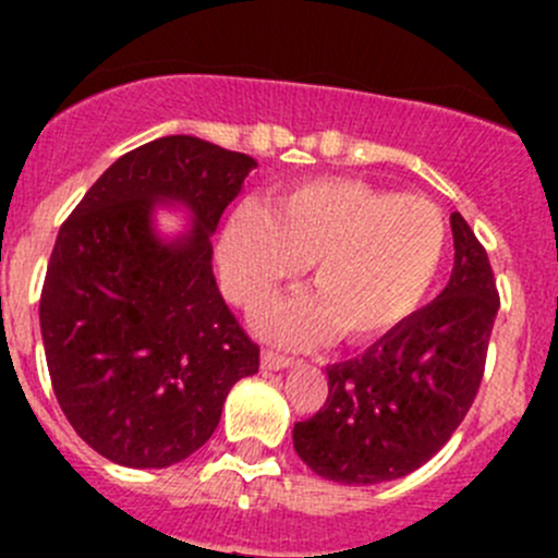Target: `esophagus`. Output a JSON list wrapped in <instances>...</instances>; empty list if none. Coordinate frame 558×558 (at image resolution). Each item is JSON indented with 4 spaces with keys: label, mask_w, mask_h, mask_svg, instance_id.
I'll use <instances>...</instances> for the list:
<instances>
[{
    "label": "esophagus",
    "mask_w": 558,
    "mask_h": 558,
    "mask_svg": "<svg viewBox=\"0 0 558 558\" xmlns=\"http://www.w3.org/2000/svg\"><path fill=\"white\" fill-rule=\"evenodd\" d=\"M291 364H294V359L286 356V353L269 351V348L262 353V367L264 369H286V367H291Z\"/></svg>",
    "instance_id": "esophagus-1"
}]
</instances>
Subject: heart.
I'll return each instance as SVG.
<instances>
[{"instance_id": "1", "label": "heart", "mask_w": 558, "mask_h": 558, "mask_svg": "<svg viewBox=\"0 0 558 558\" xmlns=\"http://www.w3.org/2000/svg\"><path fill=\"white\" fill-rule=\"evenodd\" d=\"M446 251L448 223L435 202L320 178L275 196L267 210L234 213L221 262L243 305H258L313 264L318 296L275 305L262 320L269 337L307 342L337 329L369 340L418 311Z\"/></svg>"}]
</instances>
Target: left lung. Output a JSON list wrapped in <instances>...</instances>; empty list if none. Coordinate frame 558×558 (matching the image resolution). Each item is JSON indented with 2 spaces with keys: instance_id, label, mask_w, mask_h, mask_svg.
Masks as SVG:
<instances>
[{
  "instance_id": "obj_1",
  "label": "left lung",
  "mask_w": 558,
  "mask_h": 558,
  "mask_svg": "<svg viewBox=\"0 0 558 558\" xmlns=\"http://www.w3.org/2000/svg\"><path fill=\"white\" fill-rule=\"evenodd\" d=\"M453 272L442 294L359 359L331 364L329 397L294 424V451L326 481L384 483L418 470L475 402L499 291L486 247L453 213Z\"/></svg>"
}]
</instances>
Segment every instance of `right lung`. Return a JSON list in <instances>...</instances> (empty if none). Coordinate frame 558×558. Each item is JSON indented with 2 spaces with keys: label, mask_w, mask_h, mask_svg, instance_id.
<instances>
[{
  "label": "right lung",
  "mask_w": 558,
  "mask_h": 558,
  "mask_svg": "<svg viewBox=\"0 0 558 558\" xmlns=\"http://www.w3.org/2000/svg\"><path fill=\"white\" fill-rule=\"evenodd\" d=\"M253 167L170 134L123 154L61 223L39 296L45 362L72 429L116 464L189 459L216 432L229 388L258 373V345L210 264V234ZM159 198L195 210L178 244L149 229Z\"/></svg>",
  "instance_id": "obj_1"
}]
</instances>
